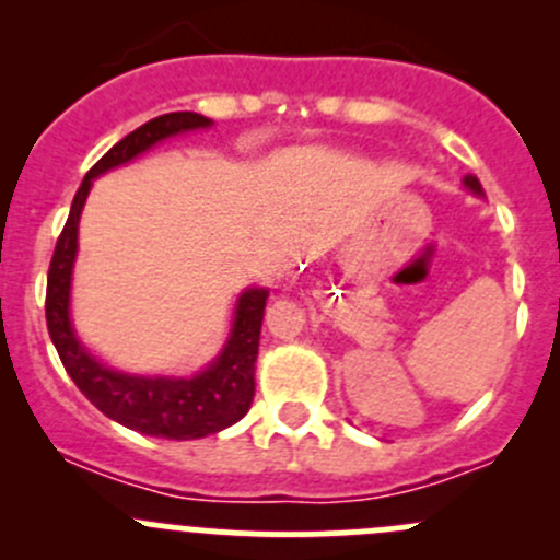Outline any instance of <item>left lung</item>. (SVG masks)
<instances>
[{"instance_id": "left-lung-1", "label": "left lung", "mask_w": 560, "mask_h": 560, "mask_svg": "<svg viewBox=\"0 0 560 560\" xmlns=\"http://www.w3.org/2000/svg\"><path fill=\"white\" fill-rule=\"evenodd\" d=\"M463 186H466V189L471 191V195L485 197V189H482V184H479L477 175H463Z\"/></svg>"}]
</instances>
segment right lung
<instances>
[{
  "label": "right lung",
  "instance_id": "right-lung-1",
  "mask_svg": "<svg viewBox=\"0 0 560 560\" xmlns=\"http://www.w3.org/2000/svg\"><path fill=\"white\" fill-rule=\"evenodd\" d=\"M211 127V118L180 110L151 118L143 127L118 140L78 186L70 217L56 241L48 268V292H45V319H48L50 341L78 389L118 425L145 433V436L175 439V442L224 431L235 425L252 406L254 363H257L268 287H246L241 292L235 301L228 341L206 369L191 376H149L113 369L89 352L70 314L72 268L78 259V224H81L94 178L138 160L162 140Z\"/></svg>",
  "mask_w": 560,
  "mask_h": 560
}]
</instances>
